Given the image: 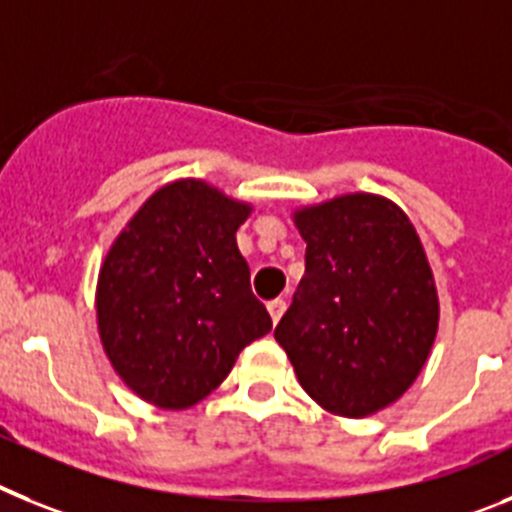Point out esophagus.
Listing matches in <instances>:
<instances>
[{
	"label": "esophagus",
	"mask_w": 512,
	"mask_h": 512,
	"mask_svg": "<svg viewBox=\"0 0 512 512\" xmlns=\"http://www.w3.org/2000/svg\"><path fill=\"white\" fill-rule=\"evenodd\" d=\"M268 311H270V317H273V322H278V319L283 317V311H286V301H283V299H273L268 304Z\"/></svg>",
	"instance_id": "esophagus-1"
}]
</instances>
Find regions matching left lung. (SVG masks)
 <instances>
[{
	"label": "left lung",
	"mask_w": 512,
	"mask_h": 512,
	"mask_svg": "<svg viewBox=\"0 0 512 512\" xmlns=\"http://www.w3.org/2000/svg\"><path fill=\"white\" fill-rule=\"evenodd\" d=\"M293 221L306 270L275 340L324 410L373 415L410 389L438 332L420 237L402 208L368 193L301 208Z\"/></svg>",
	"instance_id": "8db88e82"
}]
</instances>
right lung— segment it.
<instances>
[{
  "label": "right lung",
  "mask_w": 512,
  "mask_h": 512,
  "mask_svg": "<svg viewBox=\"0 0 512 512\" xmlns=\"http://www.w3.org/2000/svg\"><path fill=\"white\" fill-rule=\"evenodd\" d=\"M250 211L203 180L170 182L102 262V348L128 389L162 410H188L208 397L239 353L273 330L237 247Z\"/></svg>",
  "instance_id": "obj_1"
}]
</instances>
